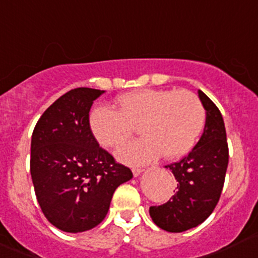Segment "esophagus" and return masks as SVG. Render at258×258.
<instances>
[{"label": "esophagus", "instance_id": "1", "mask_svg": "<svg viewBox=\"0 0 258 258\" xmlns=\"http://www.w3.org/2000/svg\"><path fill=\"white\" fill-rule=\"evenodd\" d=\"M143 172V169L142 168H133V175H134L135 177L139 176L140 174Z\"/></svg>", "mask_w": 258, "mask_h": 258}]
</instances>
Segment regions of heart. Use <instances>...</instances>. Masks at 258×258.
I'll use <instances>...</instances> for the list:
<instances>
[{"label": "heart", "mask_w": 258, "mask_h": 258, "mask_svg": "<svg viewBox=\"0 0 258 258\" xmlns=\"http://www.w3.org/2000/svg\"><path fill=\"white\" fill-rule=\"evenodd\" d=\"M116 110L99 105L90 111L89 128L102 147H120L139 126L144 138L125 144L116 153L121 161L147 164L163 156L179 159L191 151L205 128L206 113L194 93L176 89L144 88L124 93Z\"/></svg>", "instance_id": "1"}]
</instances>
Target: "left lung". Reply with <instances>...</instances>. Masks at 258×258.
<instances>
[{
    "instance_id": "8db88e82",
    "label": "left lung",
    "mask_w": 258,
    "mask_h": 258,
    "mask_svg": "<svg viewBox=\"0 0 258 258\" xmlns=\"http://www.w3.org/2000/svg\"><path fill=\"white\" fill-rule=\"evenodd\" d=\"M198 93L206 110L203 135L187 156L165 166L177 181L171 200L149 209L154 224L168 232H182L203 224L216 208L224 187L228 164L224 119L208 95Z\"/></svg>"
}]
</instances>
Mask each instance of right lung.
Listing matches in <instances>:
<instances>
[{
    "label": "right lung",
    "instance_id": "obj_1",
    "mask_svg": "<svg viewBox=\"0 0 258 258\" xmlns=\"http://www.w3.org/2000/svg\"><path fill=\"white\" fill-rule=\"evenodd\" d=\"M104 90L76 88L42 114L31 142V176L47 220L64 232L88 231L104 220L115 188L133 172L99 147L89 110Z\"/></svg>",
    "mask_w": 258,
    "mask_h": 258
}]
</instances>
